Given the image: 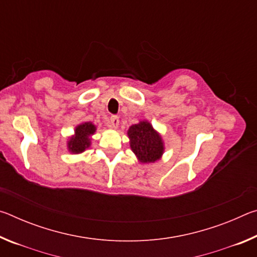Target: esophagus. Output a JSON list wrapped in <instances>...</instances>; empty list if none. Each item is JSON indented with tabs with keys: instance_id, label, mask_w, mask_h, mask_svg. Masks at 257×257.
<instances>
[{
	"instance_id": "obj_1",
	"label": "esophagus",
	"mask_w": 257,
	"mask_h": 257,
	"mask_svg": "<svg viewBox=\"0 0 257 257\" xmlns=\"http://www.w3.org/2000/svg\"><path fill=\"white\" fill-rule=\"evenodd\" d=\"M119 118L116 115H112L110 118V127L113 129H116L119 127Z\"/></svg>"
}]
</instances>
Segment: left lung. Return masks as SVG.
Listing matches in <instances>:
<instances>
[{"label": "left lung", "instance_id": "1", "mask_svg": "<svg viewBox=\"0 0 257 257\" xmlns=\"http://www.w3.org/2000/svg\"><path fill=\"white\" fill-rule=\"evenodd\" d=\"M127 135L130 149L141 163H154L164 153V142L147 120L130 125Z\"/></svg>", "mask_w": 257, "mask_h": 257}]
</instances>
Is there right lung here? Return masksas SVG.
<instances>
[{
	"mask_svg": "<svg viewBox=\"0 0 257 257\" xmlns=\"http://www.w3.org/2000/svg\"><path fill=\"white\" fill-rule=\"evenodd\" d=\"M96 132L93 122H82L75 128V134L69 137L68 150L72 154H80L92 145V136Z\"/></svg>",
	"mask_w": 257,
	"mask_h": 257,
	"instance_id": "obj_1",
	"label": "right lung"
}]
</instances>
